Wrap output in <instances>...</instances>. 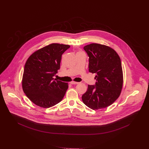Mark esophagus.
<instances>
[{"instance_id":"34e87169","label":"esophagus","mask_w":149,"mask_h":149,"mask_svg":"<svg viewBox=\"0 0 149 149\" xmlns=\"http://www.w3.org/2000/svg\"><path fill=\"white\" fill-rule=\"evenodd\" d=\"M78 83H79L78 82H76V81H72L70 82L71 84H77Z\"/></svg>"}]
</instances>
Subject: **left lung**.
Masks as SVG:
<instances>
[{
	"mask_svg": "<svg viewBox=\"0 0 149 149\" xmlns=\"http://www.w3.org/2000/svg\"><path fill=\"white\" fill-rule=\"evenodd\" d=\"M89 57V71L96 74L95 85H88L81 97L83 103L92 110L104 109L119 97L123 76L120 58L114 49L102 44L84 47Z\"/></svg>",
	"mask_w": 149,
	"mask_h": 149,
	"instance_id": "8db88e82",
	"label": "left lung"
}]
</instances>
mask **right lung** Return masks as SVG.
Returning <instances> with one entry per match:
<instances>
[{
    "label": "right lung",
    "mask_w": 149,
    "mask_h": 149,
    "mask_svg": "<svg viewBox=\"0 0 149 149\" xmlns=\"http://www.w3.org/2000/svg\"><path fill=\"white\" fill-rule=\"evenodd\" d=\"M70 45L52 43L35 51L25 65L22 80L26 96L37 106L49 108L59 103L68 84L54 79L60 68L62 54Z\"/></svg>",
    "instance_id": "1"
}]
</instances>
